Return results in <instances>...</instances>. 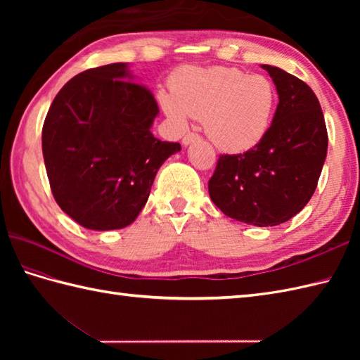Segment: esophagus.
<instances>
[{"label":"esophagus","mask_w":360,"mask_h":360,"mask_svg":"<svg viewBox=\"0 0 360 360\" xmlns=\"http://www.w3.org/2000/svg\"><path fill=\"white\" fill-rule=\"evenodd\" d=\"M196 141H200V136L195 133H188L187 136H184V139H182V145L187 147V145H190L192 142H196Z\"/></svg>","instance_id":"obj_1"}]
</instances>
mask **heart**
<instances>
[{"mask_svg": "<svg viewBox=\"0 0 360 360\" xmlns=\"http://www.w3.org/2000/svg\"><path fill=\"white\" fill-rule=\"evenodd\" d=\"M159 102L173 124L184 129L188 117L204 119V129L224 153H244L269 133L278 105L277 88L264 75L236 68H190L178 74L173 94Z\"/></svg>", "mask_w": 360, "mask_h": 360, "instance_id": "obj_1", "label": "heart"}]
</instances>
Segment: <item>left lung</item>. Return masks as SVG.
<instances>
[{
  "mask_svg": "<svg viewBox=\"0 0 360 360\" xmlns=\"http://www.w3.org/2000/svg\"><path fill=\"white\" fill-rule=\"evenodd\" d=\"M277 88L269 133L243 155L219 156L209 181L213 204L226 217L258 227L286 223L311 200L328 151L325 117L307 83L262 65Z\"/></svg>",
  "mask_w": 360,
  "mask_h": 360,
  "instance_id": "1",
  "label": "left lung"
}]
</instances>
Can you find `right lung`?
<instances>
[{"label":"right lung","instance_id":"add662e5","mask_svg":"<svg viewBox=\"0 0 360 360\" xmlns=\"http://www.w3.org/2000/svg\"><path fill=\"white\" fill-rule=\"evenodd\" d=\"M158 114L128 63L83 71L58 91L43 125V158L52 195L75 223L114 231L137 218L160 165L181 151L153 136Z\"/></svg>","mask_w":360,"mask_h":360}]
</instances>
